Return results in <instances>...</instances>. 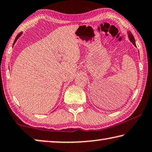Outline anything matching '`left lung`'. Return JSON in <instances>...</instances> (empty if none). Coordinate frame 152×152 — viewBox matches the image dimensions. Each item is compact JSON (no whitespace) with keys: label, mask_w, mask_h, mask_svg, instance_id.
<instances>
[{"label":"left lung","mask_w":152,"mask_h":152,"mask_svg":"<svg viewBox=\"0 0 152 152\" xmlns=\"http://www.w3.org/2000/svg\"><path fill=\"white\" fill-rule=\"evenodd\" d=\"M128 37H129V40L131 41V42H132L133 44L135 46H136L135 42V38H134V37H133V35H132V33H131L130 31L128 32Z\"/></svg>","instance_id":"left-lung-1"}]
</instances>
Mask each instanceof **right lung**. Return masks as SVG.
<instances>
[{"instance_id": "right-lung-1", "label": "right lung", "mask_w": 152, "mask_h": 152, "mask_svg": "<svg viewBox=\"0 0 152 152\" xmlns=\"http://www.w3.org/2000/svg\"><path fill=\"white\" fill-rule=\"evenodd\" d=\"M21 34H22V33H19V34H18V35H17V37H16V38H15V42H14V43H13V45L15 44V43L17 42V39H18V38H19V37H20V35H21Z\"/></svg>"}]
</instances>
